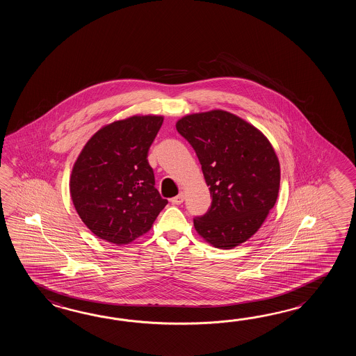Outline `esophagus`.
Returning a JSON list of instances; mask_svg holds the SVG:
<instances>
[{"label": "esophagus", "instance_id": "34e87169", "mask_svg": "<svg viewBox=\"0 0 356 356\" xmlns=\"http://www.w3.org/2000/svg\"><path fill=\"white\" fill-rule=\"evenodd\" d=\"M170 201H172V204H181V202L184 201V193H181V192L178 196L173 197Z\"/></svg>", "mask_w": 356, "mask_h": 356}]
</instances>
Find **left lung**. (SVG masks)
<instances>
[{"label":"left lung","mask_w":356,"mask_h":356,"mask_svg":"<svg viewBox=\"0 0 356 356\" xmlns=\"http://www.w3.org/2000/svg\"><path fill=\"white\" fill-rule=\"evenodd\" d=\"M195 149L211 207L193 219L197 233L232 250L257 233L279 196L280 163L267 137L221 109L188 114L175 124Z\"/></svg>","instance_id":"obj_1"}]
</instances>
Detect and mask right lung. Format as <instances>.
<instances>
[{"instance_id": "obj_1", "label": "right lung", "mask_w": 356, "mask_h": 356, "mask_svg": "<svg viewBox=\"0 0 356 356\" xmlns=\"http://www.w3.org/2000/svg\"><path fill=\"white\" fill-rule=\"evenodd\" d=\"M164 118L132 115L95 132L76 159L70 193L92 234L123 245L152 229L168 204L155 188L147 154Z\"/></svg>"}]
</instances>
